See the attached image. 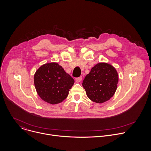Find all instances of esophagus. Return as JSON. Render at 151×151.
Instances as JSON below:
<instances>
[{"instance_id": "34e87169", "label": "esophagus", "mask_w": 151, "mask_h": 151, "mask_svg": "<svg viewBox=\"0 0 151 151\" xmlns=\"http://www.w3.org/2000/svg\"><path fill=\"white\" fill-rule=\"evenodd\" d=\"M82 76L76 78H75V81H76L77 83H79V82H80L82 81Z\"/></svg>"}]
</instances>
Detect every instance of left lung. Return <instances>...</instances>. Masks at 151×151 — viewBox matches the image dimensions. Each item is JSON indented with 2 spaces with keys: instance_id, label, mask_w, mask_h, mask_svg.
<instances>
[{
  "instance_id": "1",
  "label": "left lung",
  "mask_w": 151,
  "mask_h": 151,
  "mask_svg": "<svg viewBox=\"0 0 151 151\" xmlns=\"http://www.w3.org/2000/svg\"><path fill=\"white\" fill-rule=\"evenodd\" d=\"M118 83V74L116 69L110 64L99 63L85 76L82 86L91 101L103 103L113 97Z\"/></svg>"
}]
</instances>
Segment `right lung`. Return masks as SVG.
<instances>
[{
  "label": "right lung",
  "mask_w": 151,
  "mask_h": 151,
  "mask_svg": "<svg viewBox=\"0 0 151 151\" xmlns=\"http://www.w3.org/2000/svg\"><path fill=\"white\" fill-rule=\"evenodd\" d=\"M74 79L57 63L42 65L34 75L37 94L45 102L55 104L62 102L69 94Z\"/></svg>",
  "instance_id": "right-lung-1"
}]
</instances>
